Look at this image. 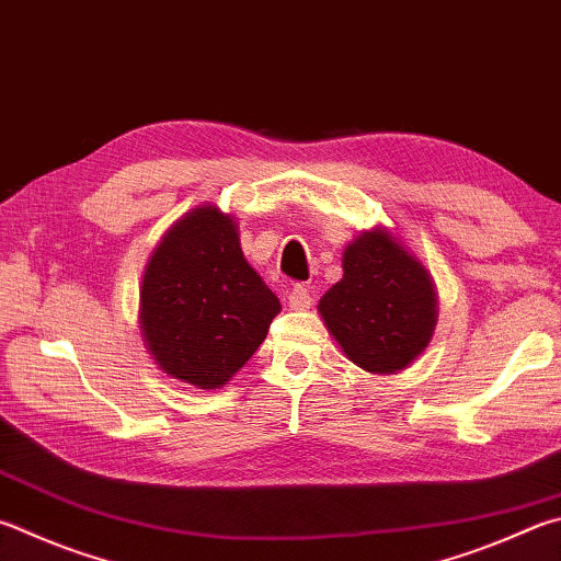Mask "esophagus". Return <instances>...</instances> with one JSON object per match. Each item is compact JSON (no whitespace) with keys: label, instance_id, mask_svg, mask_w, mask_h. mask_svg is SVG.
<instances>
[{"label":"esophagus","instance_id":"1","mask_svg":"<svg viewBox=\"0 0 561 561\" xmlns=\"http://www.w3.org/2000/svg\"><path fill=\"white\" fill-rule=\"evenodd\" d=\"M287 304H289V309H291V311H307V309L311 307V297H309V291L304 289V287H294V289L289 291Z\"/></svg>","mask_w":561,"mask_h":561}]
</instances>
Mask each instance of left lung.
I'll list each match as a JSON object with an SVG mask.
<instances>
[{"instance_id":"obj_1","label":"left lung","mask_w":561,"mask_h":561,"mask_svg":"<svg viewBox=\"0 0 561 561\" xmlns=\"http://www.w3.org/2000/svg\"><path fill=\"white\" fill-rule=\"evenodd\" d=\"M430 270L390 228L363 230L343 250V277L319 313L345 358L373 375H394L430 345L436 316Z\"/></svg>"}]
</instances>
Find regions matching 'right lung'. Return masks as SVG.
Here are the masks:
<instances>
[{"instance_id":"obj_1","label":"right lung","mask_w":561,"mask_h":561,"mask_svg":"<svg viewBox=\"0 0 561 561\" xmlns=\"http://www.w3.org/2000/svg\"><path fill=\"white\" fill-rule=\"evenodd\" d=\"M279 299L240 248L232 213L196 206L151 252L139 289V331L167 378L218 390L260 348Z\"/></svg>"}]
</instances>
